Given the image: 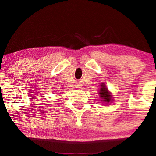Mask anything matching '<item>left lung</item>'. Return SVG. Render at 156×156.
I'll return each mask as SVG.
<instances>
[{"instance_id": "obj_1", "label": "left lung", "mask_w": 156, "mask_h": 156, "mask_svg": "<svg viewBox=\"0 0 156 156\" xmlns=\"http://www.w3.org/2000/svg\"><path fill=\"white\" fill-rule=\"evenodd\" d=\"M100 97L102 98V101L106 102V103H109L110 101H112V94H110L108 92V89H107L106 87L104 84H102L101 85V88L100 89V92H99Z\"/></svg>"}]
</instances>
